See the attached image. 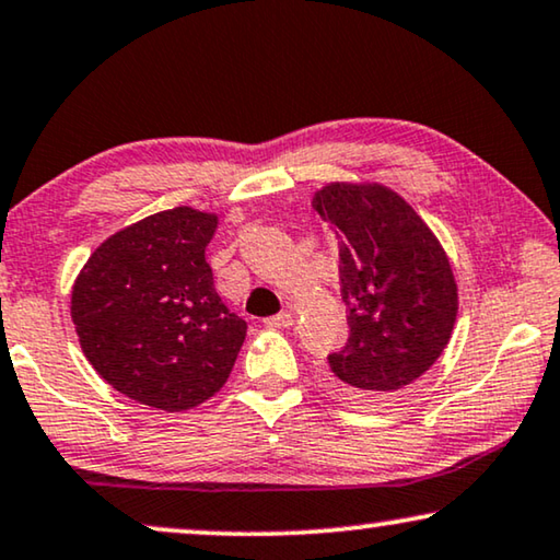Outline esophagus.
I'll list each match as a JSON object with an SVG mask.
<instances>
[{
	"instance_id": "obj_1",
	"label": "esophagus",
	"mask_w": 560,
	"mask_h": 560,
	"mask_svg": "<svg viewBox=\"0 0 560 560\" xmlns=\"http://www.w3.org/2000/svg\"><path fill=\"white\" fill-rule=\"evenodd\" d=\"M291 325H294V317H291L289 312L273 314V317L266 319V327H271V329H287V327H291Z\"/></svg>"
}]
</instances>
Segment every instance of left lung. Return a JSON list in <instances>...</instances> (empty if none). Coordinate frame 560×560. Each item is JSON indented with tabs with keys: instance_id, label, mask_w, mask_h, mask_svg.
I'll use <instances>...</instances> for the list:
<instances>
[{
	"instance_id": "8db88e82",
	"label": "left lung",
	"mask_w": 560,
	"mask_h": 560,
	"mask_svg": "<svg viewBox=\"0 0 560 560\" xmlns=\"http://www.w3.org/2000/svg\"><path fill=\"white\" fill-rule=\"evenodd\" d=\"M312 208L340 243L350 337L327 355V385L358 404H385L419 381L452 337L456 281L448 258L398 192L332 183Z\"/></svg>"
}]
</instances>
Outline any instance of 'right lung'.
Listing matches in <instances>:
<instances>
[{
  "mask_svg": "<svg viewBox=\"0 0 560 560\" xmlns=\"http://www.w3.org/2000/svg\"><path fill=\"white\" fill-rule=\"evenodd\" d=\"M218 215L162 210L93 250L70 294L83 355L108 385L162 411L223 388L248 325L218 296L205 248Z\"/></svg>",
  "mask_w": 560,
  "mask_h": 560,
  "instance_id": "obj_1",
  "label": "right lung"
}]
</instances>
